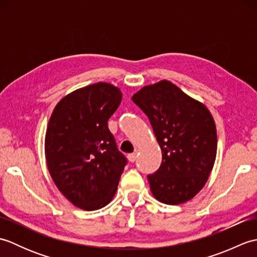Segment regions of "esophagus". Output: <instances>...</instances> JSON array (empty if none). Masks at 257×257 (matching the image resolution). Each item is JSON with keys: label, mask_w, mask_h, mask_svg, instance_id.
<instances>
[{"label": "esophagus", "mask_w": 257, "mask_h": 257, "mask_svg": "<svg viewBox=\"0 0 257 257\" xmlns=\"http://www.w3.org/2000/svg\"><path fill=\"white\" fill-rule=\"evenodd\" d=\"M128 159H129L130 162H135L136 159H137V152H134V154H129Z\"/></svg>", "instance_id": "esophagus-1"}]
</instances>
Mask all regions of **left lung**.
Wrapping results in <instances>:
<instances>
[{
    "instance_id": "1",
    "label": "left lung",
    "mask_w": 257,
    "mask_h": 257,
    "mask_svg": "<svg viewBox=\"0 0 257 257\" xmlns=\"http://www.w3.org/2000/svg\"><path fill=\"white\" fill-rule=\"evenodd\" d=\"M132 99L149 118L162 152L160 168L148 176L152 194L170 205L194 198L216 157V127L209 109L168 80L145 86Z\"/></svg>"
}]
</instances>
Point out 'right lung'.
I'll use <instances>...</instances> for the list:
<instances>
[{
	"instance_id": "obj_1",
	"label": "right lung",
	"mask_w": 257,
	"mask_h": 257,
	"mask_svg": "<svg viewBox=\"0 0 257 257\" xmlns=\"http://www.w3.org/2000/svg\"><path fill=\"white\" fill-rule=\"evenodd\" d=\"M121 98L111 84L86 86L59 100L48 121V171L57 189L79 209L95 211L107 205L127 165L108 129V119Z\"/></svg>"
}]
</instances>
